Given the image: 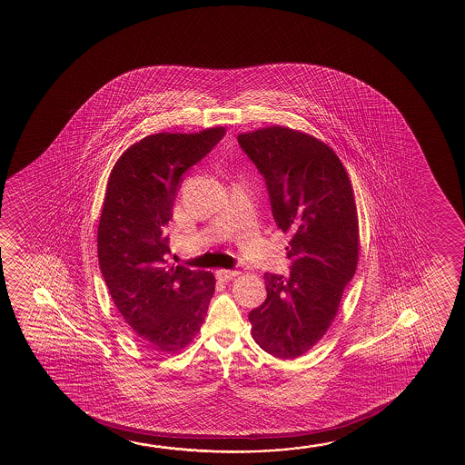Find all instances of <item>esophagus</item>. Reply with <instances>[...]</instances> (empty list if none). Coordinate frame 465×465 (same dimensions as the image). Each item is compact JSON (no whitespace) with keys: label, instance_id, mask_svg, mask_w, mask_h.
Returning <instances> with one entry per match:
<instances>
[{"label":"esophagus","instance_id":"esophagus-1","mask_svg":"<svg viewBox=\"0 0 465 465\" xmlns=\"http://www.w3.org/2000/svg\"><path fill=\"white\" fill-rule=\"evenodd\" d=\"M216 276L219 281H230L233 280L235 276H238V272H235V270H225V268H221V270H216Z\"/></svg>","mask_w":465,"mask_h":465}]
</instances>
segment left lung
Wrapping results in <instances>:
<instances>
[{
  "label": "left lung",
  "mask_w": 465,
  "mask_h": 465,
  "mask_svg": "<svg viewBox=\"0 0 465 465\" xmlns=\"http://www.w3.org/2000/svg\"><path fill=\"white\" fill-rule=\"evenodd\" d=\"M238 143L265 178L274 223L292 233L291 274L265 273L267 300L249 312L251 333L268 354L295 359L329 331L356 273L354 191L337 153L312 134L272 125L238 134Z\"/></svg>",
  "instance_id": "left-lung-1"
}]
</instances>
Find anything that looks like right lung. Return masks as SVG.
Returning <instances> with one entry per match:
<instances>
[{
    "mask_svg": "<svg viewBox=\"0 0 465 465\" xmlns=\"http://www.w3.org/2000/svg\"><path fill=\"white\" fill-rule=\"evenodd\" d=\"M225 128L153 134L134 143L109 174L98 223V261L114 305L147 348L183 350L203 324L216 278L168 263L166 225L183 173Z\"/></svg>",
    "mask_w": 465,
    "mask_h": 465,
    "instance_id": "obj_1",
    "label": "right lung"
}]
</instances>
